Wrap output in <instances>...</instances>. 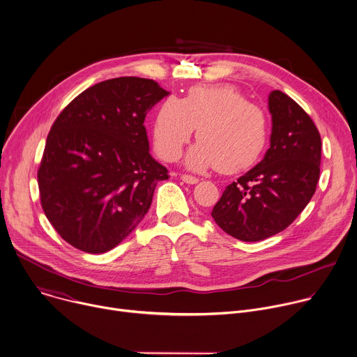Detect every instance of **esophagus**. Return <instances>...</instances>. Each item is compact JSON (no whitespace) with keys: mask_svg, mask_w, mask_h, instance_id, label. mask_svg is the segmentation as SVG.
<instances>
[{"mask_svg":"<svg viewBox=\"0 0 357 357\" xmlns=\"http://www.w3.org/2000/svg\"><path fill=\"white\" fill-rule=\"evenodd\" d=\"M181 179L188 185H196L199 182V179L196 176H192V175H181Z\"/></svg>","mask_w":357,"mask_h":357,"instance_id":"1","label":"esophagus"}]
</instances>
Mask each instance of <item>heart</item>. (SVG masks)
Masks as SVG:
<instances>
[{"instance_id":"b5f03b06","label":"heart","mask_w":357,"mask_h":357,"mask_svg":"<svg viewBox=\"0 0 357 357\" xmlns=\"http://www.w3.org/2000/svg\"><path fill=\"white\" fill-rule=\"evenodd\" d=\"M195 128L199 142L185 158L193 171H244L258 162L269 139L264 110L231 85L193 86L183 99L165 98L153 122L157 154L165 161L176 160Z\"/></svg>"}]
</instances>
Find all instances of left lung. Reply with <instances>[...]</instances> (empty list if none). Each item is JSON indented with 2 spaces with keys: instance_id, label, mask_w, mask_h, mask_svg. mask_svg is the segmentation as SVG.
<instances>
[{
  "instance_id": "1",
  "label": "left lung",
  "mask_w": 357,
  "mask_h": 357,
  "mask_svg": "<svg viewBox=\"0 0 357 357\" xmlns=\"http://www.w3.org/2000/svg\"><path fill=\"white\" fill-rule=\"evenodd\" d=\"M271 147L264 160L232 182L211 217L236 240L262 241L305 208L319 179L321 136L304 109L282 91L268 96Z\"/></svg>"
}]
</instances>
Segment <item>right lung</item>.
Returning a JSON list of instances; mask_svg holds the SVG:
<instances>
[{
  "instance_id": "obj_1",
  "label": "right lung",
  "mask_w": 357,
  "mask_h": 357,
  "mask_svg": "<svg viewBox=\"0 0 357 357\" xmlns=\"http://www.w3.org/2000/svg\"><path fill=\"white\" fill-rule=\"evenodd\" d=\"M168 95L153 79L112 78L81 92L56 119L38 182L47 220L74 248L107 252L147 214L168 169L150 154L144 121Z\"/></svg>"
}]
</instances>
